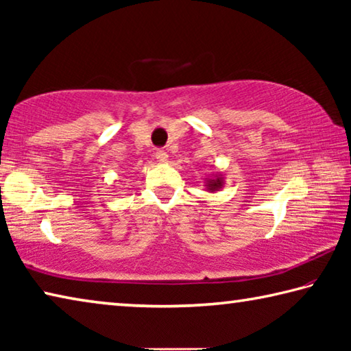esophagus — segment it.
<instances>
[{
  "mask_svg": "<svg viewBox=\"0 0 351 351\" xmlns=\"http://www.w3.org/2000/svg\"><path fill=\"white\" fill-rule=\"evenodd\" d=\"M156 159L161 164H165L169 161V154H167V152H164V150H158L156 152Z\"/></svg>",
  "mask_w": 351,
  "mask_h": 351,
  "instance_id": "obj_1",
  "label": "esophagus"
}]
</instances>
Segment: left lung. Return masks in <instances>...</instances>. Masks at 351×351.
I'll return each instance as SVG.
<instances>
[{"label":"left lung","instance_id":"8db88e82","mask_svg":"<svg viewBox=\"0 0 351 351\" xmlns=\"http://www.w3.org/2000/svg\"><path fill=\"white\" fill-rule=\"evenodd\" d=\"M224 187V176L223 173H213L210 178H206V190L210 193H215L219 192Z\"/></svg>","mask_w":351,"mask_h":351}]
</instances>
